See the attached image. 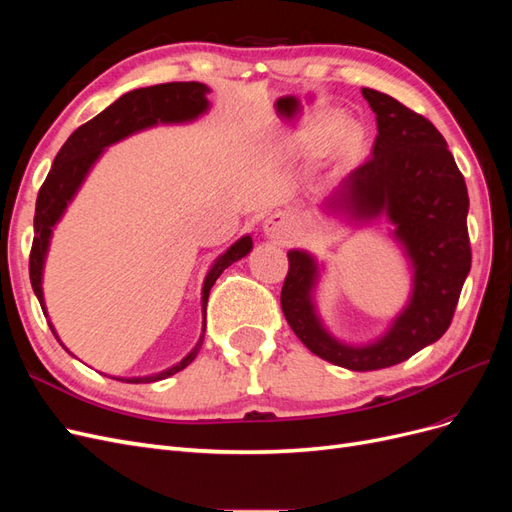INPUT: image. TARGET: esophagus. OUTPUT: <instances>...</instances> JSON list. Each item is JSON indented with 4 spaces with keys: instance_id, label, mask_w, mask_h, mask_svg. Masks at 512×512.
<instances>
[{
    "instance_id": "34e87169",
    "label": "esophagus",
    "mask_w": 512,
    "mask_h": 512,
    "mask_svg": "<svg viewBox=\"0 0 512 512\" xmlns=\"http://www.w3.org/2000/svg\"><path fill=\"white\" fill-rule=\"evenodd\" d=\"M265 232L271 239L277 241H286L292 235V224L288 220L286 213H273L271 218L265 222Z\"/></svg>"
}]
</instances>
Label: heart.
Instances as JSON below:
<instances>
[{"instance_id":"1","label":"heart","mask_w":512,"mask_h":512,"mask_svg":"<svg viewBox=\"0 0 512 512\" xmlns=\"http://www.w3.org/2000/svg\"><path fill=\"white\" fill-rule=\"evenodd\" d=\"M314 138H316V134H305V136H303V141H305V143H312Z\"/></svg>"}]
</instances>
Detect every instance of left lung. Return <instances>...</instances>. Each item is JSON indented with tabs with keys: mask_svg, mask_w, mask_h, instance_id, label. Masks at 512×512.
<instances>
[{
	"mask_svg": "<svg viewBox=\"0 0 512 512\" xmlns=\"http://www.w3.org/2000/svg\"><path fill=\"white\" fill-rule=\"evenodd\" d=\"M363 98L376 113L374 151L350 170L324 207L348 211L359 220L386 213L412 260V299L376 344L352 348L324 331L314 312L318 267L307 252H288L280 297L294 335L320 359L352 371L397 365L438 342L451 327L472 267L468 188L444 136L427 117L382 91L363 87Z\"/></svg>",
	"mask_w": 512,
	"mask_h": 512,
	"instance_id": "obj_1",
	"label": "left lung"
}]
</instances>
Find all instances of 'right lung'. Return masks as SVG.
<instances>
[{
    "label": "right lung",
    "mask_w": 512,
    "mask_h": 512,
    "mask_svg": "<svg viewBox=\"0 0 512 512\" xmlns=\"http://www.w3.org/2000/svg\"><path fill=\"white\" fill-rule=\"evenodd\" d=\"M207 94H209V87L194 81L162 83L153 87L134 89V91H128V94H123L111 106L104 108L100 115L89 119L81 128H76L70 134L64 147H61L55 156V162L49 170V175H46L36 200L34 243H32V252H29V280H32V288L36 292L44 314L46 309H44V297H42V267H44L46 250H49L53 226L59 222L61 213L66 211L76 190L81 188L85 175L100 158L104 147L113 145L121 141V138H126L138 130L156 126V123H181V121L196 119L198 115H203L207 111L209 106ZM250 250H252V237H241L235 245L228 247V250L213 262V267L209 269L205 277V286H203L205 314H207L209 290L213 288L215 280H218L222 271L228 269L232 262H237L243 256L250 254ZM49 327L59 342L53 324H49ZM200 346H203V337H200L198 346L185 356L181 363L162 371V374L147 376V378H126L121 382H156V380L173 376L194 361Z\"/></svg>",
    "instance_id": "obj_1"
}]
</instances>
